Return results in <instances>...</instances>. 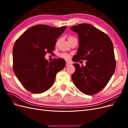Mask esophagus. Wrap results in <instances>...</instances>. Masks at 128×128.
I'll use <instances>...</instances> for the list:
<instances>
[{"label": "esophagus", "mask_w": 128, "mask_h": 128, "mask_svg": "<svg viewBox=\"0 0 128 128\" xmlns=\"http://www.w3.org/2000/svg\"><path fill=\"white\" fill-rule=\"evenodd\" d=\"M70 64L69 62H66V66H70Z\"/></svg>", "instance_id": "34e87169"}]
</instances>
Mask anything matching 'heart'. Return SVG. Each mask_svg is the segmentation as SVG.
Segmentation results:
<instances>
[{"label": "heart", "mask_w": 128, "mask_h": 128, "mask_svg": "<svg viewBox=\"0 0 128 128\" xmlns=\"http://www.w3.org/2000/svg\"><path fill=\"white\" fill-rule=\"evenodd\" d=\"M74 38H75V37H74L73 36H68V41L74 39ZM60 42V40H57V42H56V45H58V44H59ZM59 56L61 58H62V59H64V60H66L69 59V58H70V55L68 54H67L66 53H62L60 54Z\"/></svg>", "instance_id": "b5f03b06"}]
</instances>
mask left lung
I'll return each mask as SVG.
<instances>
[{"label": "left lung", "instance_id": "obj_1", "mask_svg": "<svg viewBox=\"0 0 128 128\" xmlns=\"http://www.w3.org/2000/svg\"><path fill=\"white\" fill-rule=\"evenodd\" d=\"M70 30L78 34L79 48L72 60H86V66L74 64L72 78L83 94L93 95L105 87L116 68L113 44L106 34L91 24H82Z\"/></svg>", "mask_w": 128, "mask_h": 128}]
</instances>
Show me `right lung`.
I'll return each instance as SVG.
<instances>
[{
    "label": "right lung",
    "mask_w": 128,
    "mask_h": 128,
    "mask_svg": "<svg viewBox=\"0 0 128 128\" xmlns=\"http://www.w3.org/2000/svg\"><path fill=\"white\" fill-rule=\"evenodd\" d=\"M66 28V26L36 25L27 29L15 42L13 70L27 90L33 94L47 91L54 84L56 74L65 67L63 59L55 58L48 62L44 56L54 50L57 38Z\"/></svg>",
    "instance_id": "1"
}]
</instances>
